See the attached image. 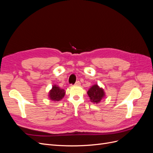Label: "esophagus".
Wrapping results in <instances>:
<instances>
[{
	"instance_id": "esophagus-1",
	"label": "esophagus",
	"mask_w": 153,
	"mask_h": 153,
	"mask_svg": "<svg viewBox=\"0 0 153 153\" xmlns=\"http://www.w3.org/2000/svg\"><path fill=\"white\" fill-rule=\"evenodd\" d=\"M75 85H78V86H79V85H81V83H80V81H77L76 83H75Z\"/></svg>"
}]
</instances>
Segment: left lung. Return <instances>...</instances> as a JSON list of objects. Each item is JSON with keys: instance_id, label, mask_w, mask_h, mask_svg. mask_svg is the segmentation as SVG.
Returning a JSON list of instances; mask_svg holds the SVG:
<instances>
[{"instance_id": "1", "label": "left lung", "mask_w": 153, "mask_h": 153, "mask_svg": "<svg viewBox=\"0 0 153 153\" xmlns=\"http://www.w3.org/2000/svg\"><path fill=\"white\" fill-rule=\"evenodd\" d=\"M87 94L90 98L92 103L98 104L105 98V93L102 88L100 87L97 84L92 85L87 91Z\"/></svg>"}]
</instances>
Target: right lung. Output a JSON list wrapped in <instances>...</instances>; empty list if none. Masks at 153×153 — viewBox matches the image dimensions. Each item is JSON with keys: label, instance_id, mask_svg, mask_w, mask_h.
Returning <instances> with one entry per match:
<instances>
[{"label": "right lung", "instance_id": "obj_1", "mask_svg": "<svg viewBox=\"0 0 153 153\" xmlns=\"http://www.w3.org/2000/svg\"><path fill=\"white\" fill-rule=\"evenodd\" d=\"M65 93V91L64 89H61L56 85H53L52 89L49 92L48 98L53 101H59L64 98Z\"/></svg>", "mask_w": 153, "mask_h": 153}]
</instances>
